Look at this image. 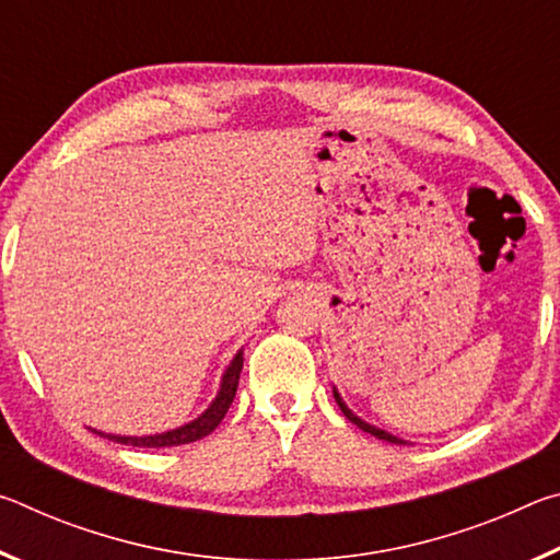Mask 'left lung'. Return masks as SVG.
<instances>
[{
    "mask_svg": "<svg viewBox=\"0 0 560 560\" xmlns=\"http://www.w3.org/2000/svg\"><path fill=\"white\" fill-rule=\"evenodd\" d=\"M334 397H336V402H338V407H340V412H343L350 422L355 424V428H360L363 432H368V434H373V438H377V440H385V442H390V444H407L405 440H400V438H395V434H390V432H385V430H381V428H375V424H371V422H365L363 417H358L353 410H350V407L343 402V397H340V393L336 390L334 387Z\"/></svg>",
    "mask_w": 560,
    "mask_h": 560,
    "instance_id": "left-lung-1",
    "label": "left lung"
}]
</instances>
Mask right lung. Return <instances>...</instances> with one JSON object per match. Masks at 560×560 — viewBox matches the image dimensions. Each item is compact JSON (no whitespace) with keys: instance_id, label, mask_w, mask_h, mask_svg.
<instances>
[{"instance_id":"right-lung-1","label":"right lung","mask_w":560,"mask_h":560,"mask_svg":"<svg viewBox=\"0 0 560 560\" xmlns=\"http://www.w3.org/2000/svg\"><path fill=\"white\" fill-rule=\"evenodd\" d=\"M242 365H244V350H240V353L232 358V363L226 365L220 390H217V397L210 402V407H207L200 417H195L192 422L183 424V428H175L160 434H143V438H126V434H108L101 430H91V432L118 444H130V447H177V444H189V442L202 440L210 432H214L217 424L224 420L226 410H230V405L236 395V385H240Z\"/></svg>"}]
</instances>
